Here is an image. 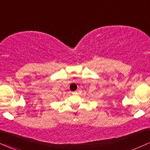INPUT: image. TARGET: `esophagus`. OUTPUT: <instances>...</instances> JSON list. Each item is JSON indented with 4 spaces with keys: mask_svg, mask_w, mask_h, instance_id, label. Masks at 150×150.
I'll return each instance as SVG.
<instances>
[{
    "mask_svg": "<svg viewBox=\"0 0 150 150\" xmlns=\"http://www.w3.org/2000/svg\"><path fill=\"white\" fill-rule=\"evenodd\" d=\"M72 93H73V95H76L77 93V91H73V92H72Z\"/></svg>",
    "mask_w": 150,
    "mask_h": 150,
    "instance_id": "34e87169",
    "label": "esophagus"
}]
</instances>
